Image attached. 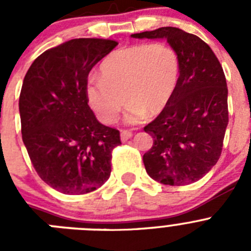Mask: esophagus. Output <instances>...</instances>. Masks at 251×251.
I'll return each instance as SVG.
<instances>
[{
  "label": "esophagus",
  "mask_w": 251,
  "mask_h": 251,
  "mask_svg": "<svg viewBox=\"0 0 251 251\" xmlns=\"http://www.w3.org/2000/svg\"><path fill=\"white\" fill-rule=\"evenodd\" d=\"M132 132H129V130H121V139L122 142H127L128 139L132 137Z\"/></svg>",
  "instance_id": "34e87169"
}]
</instances>
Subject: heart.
<instances>
[{
  "instance_id": "b5f03b06",
  "label": "heart",
  "mask_w": 251,
  "mask_h": 251,
  "mask_svg": "<svg viewBox=\"0 0 251 251\" xmlns=\"http://www.w3.org/2000/svg\"><path fill=\"white\" fill-rule=\"evenodd\" d=\"M179 76L177 52L170 45L154 43L113 51L103 60L100 77L86 85V98L99 118L113 123L126 103L128 124H138L146 114L156 115L171 100Z\"/></svg>"
}]
</instances>
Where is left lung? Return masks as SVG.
I'll use <instances>...</instances> for the list:
<instances>
[{"label":"left lung","instance_id":"left-lung-1","mask_svg":"<svg viewBox=\"0 0 251 251\" xmlns=\"http://www.w3.org/2000/svg\"><path fill=\"white\" fill-rule=\"evenodd\" d=\"M130 36L166 40L179 61L172 98L145 127L153 138L152 148L143 156L146 171L163 185L196 182L220 158L229 123L223 66L205 41L181 28L161 27Z\"/></svg>","mask_w":251,"mask_h":251}]
</instances>
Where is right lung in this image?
Returning <instances> with one entry per match:
<instances>
[{
	"instance_id": "right-lung-1",
	"label": "right lung",
	"mask_w": 251,
	"mask_h": 251,
	"mask_svg": "<svg viewBox=\"0 0 251 251\" xmlns=\"http://www.w3.org/2000/svg\"><path fill=\"white\" fill-rule=\"evenodd\" d=\"M117 45L105 39L66 41L35 59L22 83V141L37 175L61 194H88L110 176L121 136L98 122L86 85L93 66Z\"/></svg>"
}]
</instances>
